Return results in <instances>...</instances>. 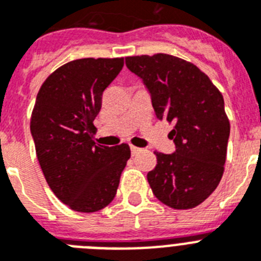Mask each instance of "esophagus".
Returning <instances> with one entry per match:
<instances>
[{
    "label": "esophagus",
    "mask_w": 261,
    "mask_h": 261,
    "mask_svg": "<svg viewBox=\"0 0 261 261\" xmlns=\"http://www.w3.org/2000/svg\"><path fill=\"white\" fill-rule=\"evenodd\" d=\"M140 151H141V149H140V147L130 146V153H132V155H136V154H138Z\"/></svg>",
    "instance_id": "obj_1"
}]
</instances>
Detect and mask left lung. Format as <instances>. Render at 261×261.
Returning <instances> with one entry per match:
<instances>
[{
    "mask_svg": "<svg viewBox=\"0 0 261 261\" xmlns=\"http://www.w3.org/2000/svg\"><path fill=\"white\" fill-rule=\"evenodd\" d=\"M125 65L150 94L158 120L174 124L175 151L156 153L147 174L154 196L174 209H191L213 193L223 174L230 123L222 94L205 73L179 57H126Z\"/></svg>",
    "mask_w": 261,
    "mask_h": 261,
    "instance_id": "8db88e82",
    "label": "left lung"
}]
</instances>
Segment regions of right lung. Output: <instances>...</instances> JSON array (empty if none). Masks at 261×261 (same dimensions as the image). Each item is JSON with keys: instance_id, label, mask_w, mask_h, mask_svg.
Instances as JSON below:
<instances>
[{"instance_id": "add662e5", "label": "right lung", "mask_w": 261, "mask_h": 261, "mask_svg": "<svg viewBox=\"0 0 261 261\" xmlns=\"http://www.w3.org/2000/svg\"><path fill=\"white\" fill-rule=\"evenodd\" d=\"M123 66L124 59L70 61L53 71L36 96L30 128L38 161L50 190L73 211L106 208L130 156L126 144L94 142L103 91Z\"/></svg>"}]
</instances>
